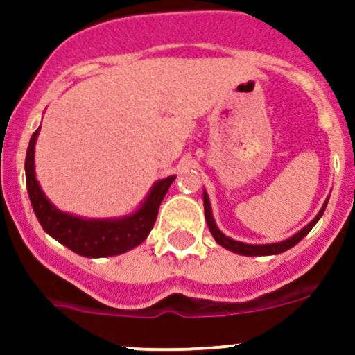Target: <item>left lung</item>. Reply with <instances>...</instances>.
<instances>
[{"label":"left lung","mask_w":355,"mask_h":355,"mask_svg":"<svg viewBox=\"0 0 355 355\" xmlns=\"http://www.w3.org/2000/svg\"><path fill=\"white\" fill-rule=\"evenodd\" d=\"M202 199H205L206 222H208V227H209V231H211L213 238L216 240V243L224 247V249L231 250V252L243 254V256H270V254H281V252H284V250L291 249L293 245H297V243H299V241L302 240V238L306 236V234L309 233L313 227H315L316 222L320 220V216L324 215L325 206H327V200H329V199L325 200L324 206H322V209L318 211V215H316L315 218H313V220L306 225V227L300 229L299 233L293 234V236L288 238V240L277 241V243H265V245H250V243H243V241H236V240H233V238L225 236L220 229L216 227L215 218H213V215H211V206H209L208 193H206V192L202 193Z\"/></svg>","instance_id":"left-lung-1"}]
</instances>
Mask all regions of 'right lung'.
I'll use <instances>...</instances> for the list:
<instances>
[{
    "instance_id": "1",
    "label": "right lung",
    "mask_w": 355,
    "mask_h": 355,
    "mask_svg": "<svg viewBox=\"0 0 355 355\" xmlns=\"http://www.w3.org/2000/svg\"><path fill=\"white\" fill-rule=\"evenodd\" d=\"M39 130L31 135L26 150V188L40 225L49 236L85 258H106L128 252L140 245L155 225L159 205L168 192L175 175H168L153 184L139 209L121 218H81L64 213L44 196L35 178V142Z\"/></svg>"
}]
</instances>
